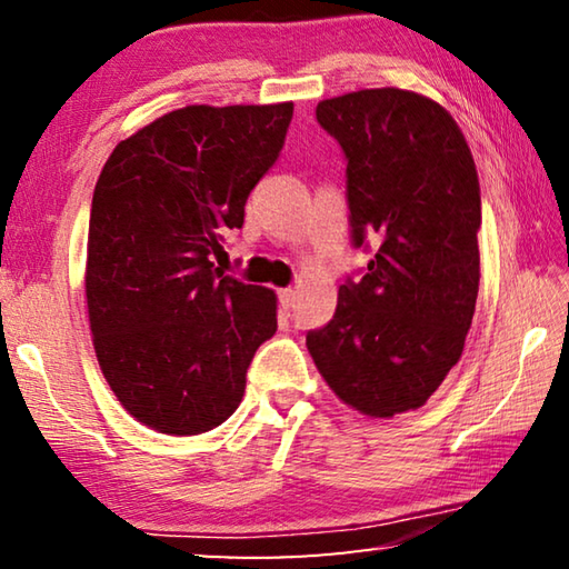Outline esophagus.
Here are the masks:
<instances>
[{
	"label": "esophagus",
	"mask_w": 569,
	"mask_h": 569,
	"mask_svg": "<svg viewBox=\"0 0 569 569\" xmlns=\"http://www.w3.org/2000/svg\"><path fill=\"white\" fill-rule=\"evenodd\" d=\"M278 301H281L283 308H291L293 301H296V291H293V288H281V291H278Z\"/></svg>",
	"instance_id": "1"
}]
</instances>
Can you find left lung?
Returning <instances> with one entry per match:
<instances>
[{
	"label": "left lung",
	"mask_w": 569,
	"mask_h": 569,
	"mask_svg": "<svg viewBox=\"0 0 569 569\" xmlns=\"http://www.w3.org/2000/svg\"><path fill=\"white\" fill-rule=\"evenodd\" d=\"M316 120L349 160L353 243L379 250L306 346L336 397L391 419L423 407L465 351L479 291L475 158L457 120L411 90L321 100Z\"/></svg>",
	"instance_id": "obj_1"
}]
</instances>
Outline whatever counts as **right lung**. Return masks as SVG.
Here are the masks:
<instances>
[{
  "instance_id": "right-lung-1",
  "label": "right lung",
  "mask_w": 569,
  "mask_h": 569,
  "mask_svg": "<svg viewBox=\"0 0 569 569\" xmlns=\"http://www.w3.org/2000/svg\"><path fill=\"white\" fill-rule=\"evenodd\" d=\"M293 102L188 104L118 142L92 196L90 331L122 409L170 437L223 423L258 346L276 333V293L210 261L283 148Z\"/></svg>"
}]
</instances>
